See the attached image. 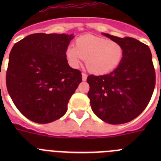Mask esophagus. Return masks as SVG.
<instances>
[{"label": "esophagus", "instance_id": "1", "mask_svg": "<svg viewBox=\"0 0 161 161\" xmlns=\"http://www.w3.org/2000/svg\"><path fill=\"white\" fill-rule=\"evenodd\" d=\"M86 79H87V74L85 73V72H82V80H86Z\"/></svg>", "mask_w": 161, "mask_h": 161}]
</instances>
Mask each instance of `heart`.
I'll use <instances>...</instances> for the list:
<instances>
[{"label":"heart","mask_w":161,"mask_h":161,"mask_svg":"<svg viewBox=\"0 0 161 161\" xmlns=\"http://www.w3.org/2000/svg\"><path fill=\"white\" fill-rule=\"evenodd\" d=\"M123 47L119 42L102 37L86 35L77 38L73 47L66 50V58L72 68H78L85 59L88 70L104 75L114 70L123 60Z\"/></svg>","instance_id":"heart-1"}]
</instances>
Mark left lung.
Wrapping results in <instances>:
<instances>
[{"label":"left lung","instance_id":"obj_1","mask_svg":"<svg viewBox=\"0 0 161 161\" xmlns=\"http://www.w3.org/2000/svg\"><path fill=\"white\" fill-rule=\"evenodd\" d=\"M104 35L119 42L124 55L113 72L88 76V97L98 118L110 124H123L136 119L147 107L154 91L156 72L147 45L130 37Z\"/></svg>","mask_w":161,"mask_h":161}]
</instances>
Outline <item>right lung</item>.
<instances>
[{
  "label": "right lung",
  "mask_w": 161,
  "mask_h": 161,
  "mask_svg": "<svg viewBox=\"0 0 161 161\" xmlns=\"http://www.w3.org/2000/svg\"><path fill=\"white\" fill-rule=\"evenodd\" d=\"M72 35L37 33L16 42L9 54L6 87L15 106L30 120L49 123L66 113L82 81L71 68L66 50Z\"/></svg>",
  "instance_id": "obj_1"
}]
</instances>
